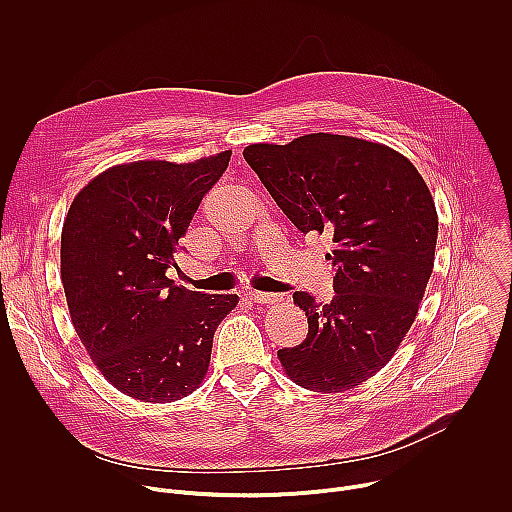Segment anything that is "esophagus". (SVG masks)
I'll return each mask as SVG.
<instances>
[{
	"mask_svg": "<svg viewBox=\"0 0 512 512\" xmlns=\"http://www.w3.org/2000/svg\"><path fill=\"white\" fill-rule=\"evenodd\" d=\"M247 300H251L253 304H275L279 300L277 294H265V291H247Z\"/></svg>",
	"mask_w": 512,
	"mask_h": 512,
	"instance_id": "esophagus-1",
	"label": "esophagus"
}]
</instances>
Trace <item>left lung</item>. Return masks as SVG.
<instances>
[{"mask_svg": "<svg viewBox=\"0 0 512 512\" xmlns=\"http://www.w3.org/2000/svg\"><path fill=\"white\" fill-rule=\"evenodd\" d=\"M271 198L302 233H328L334 291L294 304L308 338L277 350L285 375L316 393H342L375 377L415 322L433 271L437 210L417 168L385 143L308 133L243 152Z\"/></svg>", "mask_w": 512, "mask_h": 512, "instance_id": "1", "label": "left lung"}]
</instances>
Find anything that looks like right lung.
<instances>
[{"mask_svg":"<svg viewBox=\"0 0 512 512\" xmlns=\"http://www.w3.org/2000/svg\"><path fill=\"white\" fill-rule=\"evenodd\" d=\"M231 154L117 164L66 212L60 277L70 320L99 373L127 397L172 403L196 391L214 332L239 304L235 294H198L166 277Z\"/></svg>","mask_w":512,"mask_h":512,"instance_id":"right-lung-1","label":"right lung"}]
</instances>
